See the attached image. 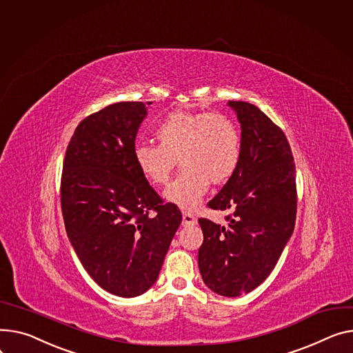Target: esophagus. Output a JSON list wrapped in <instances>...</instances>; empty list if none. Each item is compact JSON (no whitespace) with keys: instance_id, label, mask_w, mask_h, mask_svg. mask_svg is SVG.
Segmentation results:
<instances>
[{"instance_id":"esophagus-1","label":"esophagus","mask_w":353,"mask_h":353,"mask_svg":"<svg viewBox=\"0 0 353 353\" xmlns=\"http://www.w3.org/2000/svg\"><path fill=\"white\" fill-rule=\"evenodd\" d=\"M197 223V219L194 214L189 213V211H184L183 213V225H194Z\"/></svg>"}]
</instances>
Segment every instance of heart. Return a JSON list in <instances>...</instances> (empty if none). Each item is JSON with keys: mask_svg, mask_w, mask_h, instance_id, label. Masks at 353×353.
Masks as SVG:
<instances>
[{"mask_svg": "<svg viewBox=\"0 0 353 353\" xmlns=\"http://www.w3.org/2000/svg\"><path fill=\"white\" fill-rule=\"evenodd\" d=\"M153 133L159 145L134 146L136 168L149 183L161 185L179 159L183 168L164 197L183 208H194L210 181L223 184L239 169L241 133L225 113L173 110L156 123Z\"/></svg>", "mask_w": 353, "mask_h": 353, "instance_id": "obj_1", "label": "heart"}]
</instances>
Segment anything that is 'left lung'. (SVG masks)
Wrapping results in <instances>:
<instances>
[{"mask_svg": "<svg viewBox=\"0 0 353 353\" xmlns=\"http://www.w3.org/2000/svg\"><path fill=\"white\" fill-rule=\"evenodd\" d=\"M241 123L237 172L207 203L230 210L220 225L199 219L203 244L199 267L205 285L223 296L255 290L271 274L296 219V174L285 133L256 106L230 101Z\"/></svg>", "mask_w": 353, "mask_h": 353, "instance_id": "obj_1", "label": "left lung"}]
</instances>
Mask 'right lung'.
I'll return each mask as SVG.
<instances>
[{
	"label": "right lung",
	"instance_id": "obj_1",
	"mask_svg": "<svg viewBox=\"0 0 353 353\" xmlns=\"http://www.w3.org/2000/svg\"><path fill=\"white\" fill-rule=\"evenodd\" d=\"M145 116L142 102H119L85 117L61 176L70 244L92 279L123 298L156 283L181 223L179 207L164 203L136 168L134 140Z\"/></svg>",
	"mask_w": 353,
	"mask_h": 353
}]
</instances>
